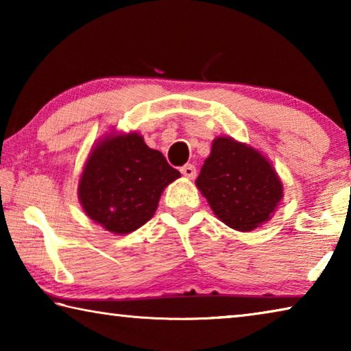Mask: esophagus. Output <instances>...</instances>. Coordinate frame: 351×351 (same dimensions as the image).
Masks as SVG:
<instances>
[{
	"instance_id": "esophagus-1",
	"label": "esophagus",
	"mask_w": 351,
	"mask_h": 351,
	"mask_svg": "<svg viewBox=\"0 0 351 351\" xmlns=\"http://www.w3.org/2000/svg\"><path fill=\"white\" fill-rule=\"evenodd\" d=\"M181 173L189 178V180H193V178L197 176V167H195L193 164H186L184 167H181Z\"/></svg>"
}]
</instances>
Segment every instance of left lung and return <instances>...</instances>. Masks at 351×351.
Segmentation results:
<instances>
[{
	"instance_id": "8db88e82",
	"label": "left lung",
	"mask_w": 351,
	"mask_h": 351,
	"mask_svg": "<svg viewBox=\"0 0 351 351\" xmlns=\"http://www.w3.org/2000/svg\"><path fill=\"white\" fill-rule=\"evenodd\" d=\"M195 184L219 221L240 232L268 223L283 198L282 180L269 159L230 136L213 139Z\"/></svg>"
}]
</instances>
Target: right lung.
<instances>
[{
	"instance_id": "1",
	"label": "right lung",
	"mask_w": 351,
	"mask_h": 351,
	"mask_svg": "<svg viewBox=\"0 0 351 351\" xmlns=\"http://www.w3.org/2000/svg\"><path fill=\"white\" fill-rule=\"evenodd\" d=\"M180 176L139 133L111 132L93 145L77 195L94 223L111 234L125 235L154 215L164 189Z\"/></svg>"
}]
</instances>
